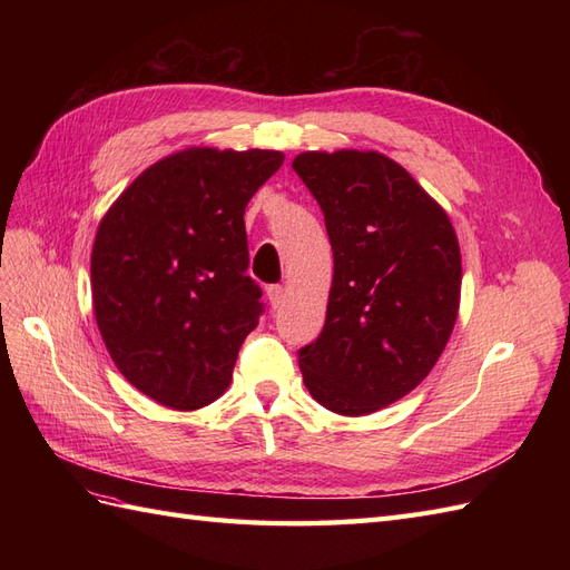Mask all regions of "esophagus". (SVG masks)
I'll use <instances>...</instances> for the list:
<instances>
[{"label":"esophagus","mask_w":570,"mask_h":570,"mask_svg":"<svg viewBox=\"0 0 570 570\" xmlns=\"http://www.w3.org/2000/svg\"><path fill=\"white\" fill-rule=\"evenodd\" d=\"M266 297L271 308H281L285 302V287L283 285H268L266 287Z\"/></svg>","instance_id":"esophagus-1"}]
</instances>
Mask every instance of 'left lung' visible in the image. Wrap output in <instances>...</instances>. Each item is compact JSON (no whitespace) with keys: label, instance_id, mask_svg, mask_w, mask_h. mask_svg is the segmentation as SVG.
<instances>
[{"label":"left lung","instance_id":"obj_1","mask_svg":"<svg viewBox=\"0 0 570 570\" xmlns=\"http://www.w3.org/2000/svg\"><path fill=\"white\" fill-rule=\"evenodd\" d=\"M295 174L333 247L321 335L299 350L304 385L342 416L402 400L433 371L459 314L461 252L442 206L377 151H304Z\"/></svg>","mask_w":570,"mask_h":570}]
</instances>
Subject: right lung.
<instances>
[{
    "instance_id": "add662e5",
    "label": "right lung",
    "mask_w": 570,
    "mask_h": 570,
    "mask_svg": "<svg viewBox=\"0 0 570 570\" xmlns=\"http://www.w3.org/2000/svg\"><path fill=\"white\" fill-rule=\"evenodd\" d=\"M283 154L193 147L149 166L101 218L92 302L118 371L178 411L226 392L264 314L247 275L245 206Z\"/></svg>"
}]
</instances>
